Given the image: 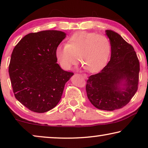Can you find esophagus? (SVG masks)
Returning <instances> with one entry per match:
<instances>
[{
    "mask_svg": "<svg viewBox=\"0 0 148 148\" xmlns=\"http://www.w3.org/2000/svg\"><path fill=\"white\" fill-rule=\"evenodd\" d=\"M82 76H83L85 79L87 78V75L86 74H82Z\"/></svg>",
    "mask_w": 148,
    "mask_h": 148,
    "instance_id": "esophagus-1",
    "label": "esophagus"
}]
</instances>
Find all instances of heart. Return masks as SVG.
Listing matches in <instances>:
<instances>
[{
  "label": "heart",
  "instance_id": "b5f03b06",
  "mask_svg": "<svg viewBox=\"0 0 148 148\" xmlns=\"http://www.w3.org/2000/svg\"><path fill=\"white\" fill-rule=\"evenodd\" d=\"M111 46L104 35L94 32L79 31L69 38L66 44L56 49V57L62 68L69 70L80 62L87 71L98 72L104 68L108 60Z\"/></svg>",
  "mask_w": 148,
  "mask_h": 148
}]
</instances>
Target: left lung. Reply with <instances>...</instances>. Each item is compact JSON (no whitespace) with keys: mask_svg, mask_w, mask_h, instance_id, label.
Here are the masks:
<instances>
[{"mask_svg":"<svg viewBox=\"0 0 148 148\" xmlns=\"http://www.w3.org/2000/svg\"><path fill=\"white\" fill-rule=\"evenodd\" d=\"M106 34L111 45L108 63L98 74L87 80L86 92L97 108L113 111L129 103L138 90L140 63L131 44L111 30Z\"/></svg>","mask_w":148,"mask_h":148,"instance_id":"left-lung-1","label":"left lung"}]
</instances>
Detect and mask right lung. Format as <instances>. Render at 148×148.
Returning a JSON list of instances; mask_svg holds the SVG:
<instances>
[{
	"instance_id": "add662e5",
	"label": "right lung",
	"mask_w": 148,
	"mask_h": 148,
	"mask_svg": "<svg viewBox=\"0 0 148 148\" xmlns=\"http://www.w3.org/2000/svg\"><path fill=\"white\" fill-rule=\"evenodd\" d=\"M65 37L64 32L53 30L32 32L12 51L8 72L15 97L32 112L44 113L56 106L73 76L57 63L56 49Z\"/></svg>"
}]
</instances>
